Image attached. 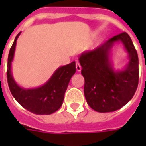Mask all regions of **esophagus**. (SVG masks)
<instances>
[{
    "label": "esophagus",
    "mask_w": 146,
    "mask_h": 146,
    "mask_svg": "<svg viewBox=\"0 0 146 146\" xmlns=\"http://www.w3.org/2000/svg\"><path fill=\"white\" fill-rule=\"evenodd\" d=\"M76 70H77L78 72H80V70H82L81 66L80 65V63H79V62H76Z\"/></svg>",
    "instance_id": "obj_1"
}]
</instances>
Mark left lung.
Wrapping results in <instances>:
<instances>
[{
  "label": "left lung",
  "mask_w": 146,
  "mask_h": 146,
  "mask_svg": "<svg viewBox=\"0 0 146 146\" xmlns=\"http://www.w3.org/2000/svg\"><path fill=\"white\" fill-rule=\"evenodd\" d=\"M119 42L129 55V62L123 70H115L111 60L112 49ZM79 62L84 78V97L95 111H115L134 96L139 81V62L127 33H120L92 51L82 53Z\"/></svg>",
  "instance_id": "obj_1"
}]
</instances>
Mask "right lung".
Here are the masks:
<instances>
[{"mask_svg":"<svg viewBox=\"0 0 146 146\" xmlns=\"http://www.w3.org/2000/svg\"><path fill=\"white\" fill-rule=\"evenodd\" d=\"M19 32L14 39L8 56L7 81L9 90L15 100L26 110L36 115H51L62 106L66 90L71 77L76 73V62L58 67L43 85L25 88L19 86L12 74V62Z\"/></svg>","mask_w":146,"mask_h":146,"instance_id":"add662e5","label":"right lung"}]
</instances>
